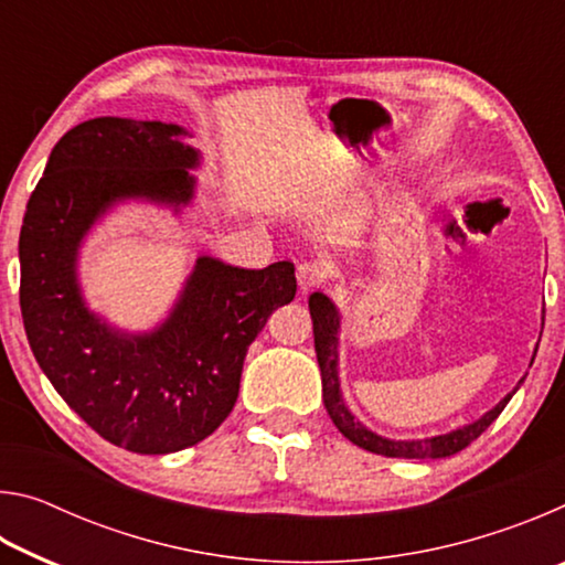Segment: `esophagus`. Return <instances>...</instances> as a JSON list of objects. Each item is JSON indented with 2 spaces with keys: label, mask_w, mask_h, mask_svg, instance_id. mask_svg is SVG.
<instances>
[{
  "label": "esophagus",
  "mask_w": 565,
  "mask_h": 565,
  "mask_svg": "<svg viewBox=\"0 0 565 565\" xmlns=\"http://www.w3.org/2000/svg\"><path fill=\"white\" fill-rule=\"evenodd\" d=\"M323 279H327V269H323V264L319 262H303L299 264V269H296V281H299L301 291L317 289V286L323 284Z\"/></svg>",
  "instance_id": "1"
}]
</instances>
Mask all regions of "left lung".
<instances>
[{
	"mask_svg": "<svg viewBox=\"0 0 565 565\" xmlns=\"http://www.w3.org/2000/svg\"><path fill=\"white\" fill-rule=\"evenodd\" d=\"M309 311L313 321V347H317V359L321 369V386H323V406H327L333 426L349 438L351 444L366 448L371 454L388 456V458H446L476 441L486 428H489L495 418H499L501 411L509 404L515 391L509 396L501 398L489 414H483L473 424H466L456 431H448L441 436L431 438H416V441H394V438H384L374 431H369L361 420L353 418L349 406L343 404L341 386H339V311L329 296L323 294H311L309 296ZM539 351V349H535ZM533 363V361H531ZM523 384V379L519 381ZM519 388V386H515Z\"/></svg>",
	"mask_w": 565,
	"mask_h": 565,
	"instance_id": "8db88e82",
	"label": "left lung"
}]
</instances>
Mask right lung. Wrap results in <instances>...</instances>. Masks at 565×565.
<instances>
[{"mask_svg": "<svg viewBox=\"0 0 565 565\" xmlns=\"http://www.w3.org/2000/svg\"><path fill=\"white\" fill-rule=\"evenodd\" d=\"M179 124L97 117L56 141L19 234V306L46 379L109 444L174 454L232 414L246 351L296 296L291 262L238 269L199 256L169 319L151 333L111 329L87 309L76 254L92 224L127 199L184 206L199 151Z\"/></svg>", "mask_w": 565, "mask_h": 565, "instance_id": "right-lung-1", "label": "right lung"}]
</instances>
